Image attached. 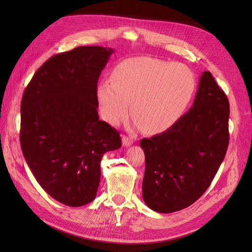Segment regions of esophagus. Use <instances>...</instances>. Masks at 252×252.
I'll return each mask as SVG.
<instances>
[{"instance_id":"obj_1","label":"esophagus","mask_w":252,"mask_h":252,"mask_svg":"<svg viewBox=\"0 0 252 252\" xmlns=\"http://www.w3.org/2000/svg\"><path fill=\"white\" fill-rule=\"evenodd\" d=\"M122 142H123V146L124 147H129L130 145L133 144V140L131 138H128V136H123V139H122Z\"/></svg>"}]
</instances>
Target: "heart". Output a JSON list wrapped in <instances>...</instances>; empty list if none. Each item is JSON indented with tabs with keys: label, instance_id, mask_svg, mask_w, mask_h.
Wrapping results in <instances>:
<instances>
[{
	"label": "heart",
	"instance_id": "obj_1",
	"mask_svg": "<svg viewBox=\"0 0 252 252\" xmlns=\"http://www.w3.org/2000/svg\"><path fill=\"white\" fill-rule=\"evenodd\" d=\"M195 88L192 72L182 64L152 59L122 61L111 81L97 85L96 98L104 119L118 124L130 112L133 124L154 133L169 128L184 113Z\"/></svg>",
	"mask_w": 252,
	"mask_h": 252
}]
</instances>
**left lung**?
<instances>
[{
    "label": "left lung",
    "mask_w": 252,
    "mask_h": 252,
    "mask_svg": "<svg viewBox=\"0 0 252 252\" xmlns=\"http://www.w3.org/2000/svg\"><path fill=\"white\" fill-rule=\"evenodd\" d=\"M229 112L227 95L204 71L189 111L164 132L141 140L142 193L150 209L179 211L207 190L228 148Z\"/></svg>",
    "instance_id": "8db88e82"
}]
</instances>
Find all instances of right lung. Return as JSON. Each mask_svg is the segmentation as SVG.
Returning <instances> with one entry per match:
<instances>
[{
    "label": "right lung",
    "mask_w": 252,
    "mask_h": 252,
    "mask_svg": "<svg viewBox=\"0 0 252 252\" xmlns=\"http://www.w3.org/2000/svg\"><path fill=\"white\" fill-rule=\"evenodd\" d=\"M112 52L80 46L51 57L22 97L23 156L45 191L71 207L95 199L103 155L122 146L120 132L97 113V80Z\"/></svg>",
    "instance_id": "obj_1"
}]
</instances>
